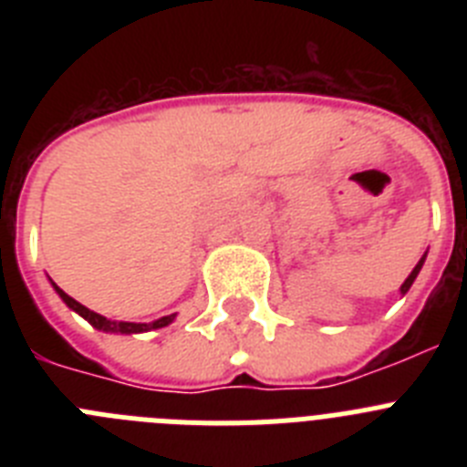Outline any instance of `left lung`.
Wrapping results in <instances>:
<instances>
[{
  "label": "left lung",
  "instance_id": "1",
  "mask_svg": "<svg viewBox=\"0 0 467 467\" xmlns=\"http://www.w3.org/2000/svg\"><path fill=\"white\" fill-rule=\"evenodd\" d=\"M426 254H428V253H426ZM426 254H423V257L419 259V264H416V266H414V271H411V274L407 275V280H404V283H402V287H400V292H402V295H407V292H410V287H411V285H414L416 275H419V271L423 269V262H426Z\"/></svg>",
  "mask_w": 467,
  "mask_h": 467
}]
</instances>
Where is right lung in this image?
Masks as SVG:
<instances>
[{
	"label": "right lung",
	"mask_w": 467,
	"mask_h": 467,
	"mask_svg": "<svg viewBox=\"0 0 467 467\" xmlns=\"http://www.w3.org/2000/svg\"><path fill=\"white\" fill-rule=\"evenodd\" d=\"M51 285H53V290L57 292V296H60V299H63L74 313H79V316L84 317V320H88V323L93 325L95 329H100V332H107V334L151 332V329H161V327H166V325H171L172 320H175V316H177V313H171V316H163V317H159V320H151V323H126V320H109V317L90 311V308H86L84 304H79L77 299H72V296H69L67 292L60 290V287H57L53 280H51Z\"/></svg>",
	"instance_id": "right-lung-1"
}]
</instances>
